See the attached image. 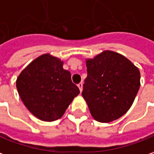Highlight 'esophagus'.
I'll use <instances>...</instances> for the list:
<instances>
[{"mask_svg":"<svg viewBox=\"0 0 154 154\" xmlns=\"http://www.w3.org/2000/svg\"><path fill=\"white\" fill-rule=\"evenodd\" d=\"M78 87H79V91H82V89H83V83H82V82H80V83L78 84Z\"/></svg>","mask_w":154,"mask_h":154,"instance_id":"esophagus-1","label":"esophagus"}]
</instances>
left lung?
Wrapping results in <instances>:
<instances>
[{
	"label": "left lung",
	"mask_w": 154,
	"mask_h": 154,
	"mask_svg": "<svg viewBox=\"0 0 154 154\" xmlns=\"http://www.w3.org/2000/svg\"><path fill=\"white\" fill-rule=\"evenodd\" d=\"M82 96L100 122L118 119L129 110L140 87V72L122 55L105 51L88 59Z\"/></svg>",
	"instance_id": "8db88e82"
}]
</instances>
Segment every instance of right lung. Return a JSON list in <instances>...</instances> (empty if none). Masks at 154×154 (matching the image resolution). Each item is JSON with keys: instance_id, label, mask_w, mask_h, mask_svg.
<instances>
[{"instance_id": "add662e5", "label": "right lung", "mask_w": 154, "mask_h": 154, "mask_svg": "<svg viewBox=\"0 0 154 154\" xmlns=\"http://www.w3.org/2000/svg\"><path fill=\"white\" fill-rule=\"evenodd\" d=\"M17 88L26 108L45 122L60 118L79 94L70 72L63 69V62L49 54L40 56L22 70Z\"/></svg>"}]
</instances>
